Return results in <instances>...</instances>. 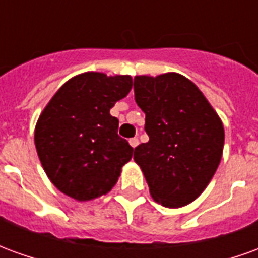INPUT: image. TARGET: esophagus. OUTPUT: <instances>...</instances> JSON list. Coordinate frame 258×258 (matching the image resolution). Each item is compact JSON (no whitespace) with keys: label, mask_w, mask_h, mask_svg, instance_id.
Wrapping results in <instances>:
<instances>
[{"label":"esophagus","mask_w":258,"mask_h":258,"mask_svg":"<svg viewBox=\"0 0 258 258\" xmlns=\"http://www.w3.org/2000/svg\"><path fill=\"white\" fill-rule=\"evenodd\" d=\"M130 145L133 146V148H137L138 146V144H140V141H138V138H131V140L128 141Z\"/></svg>","instance_id":"obj_1"}]
</instances>
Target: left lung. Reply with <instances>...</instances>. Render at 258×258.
Masks as SVG:
<instances>
[{
    "label": "left lung",
    "mask_w": 258,
    "mask_h": 258,
    "mask_svg": "<svg viewBox=\"0 0 258 258\" xmlns=\"http://www.w3.org/2000/svg\"><path fill=\"white\" fill-rule=\"evenodd\" d=\"M137 105L145 113L146 144L134 160L152 198L182 207L199 196L216 173L224 149V125L203 92L178 73L135 76Z\"/></svg>",
    "instance_id": "left-lung-1"
}]
</instances>
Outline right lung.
Returning <instances> with one entry per match:
<instances>
[{
    "instance_id": "right-lung-1",
    "label": "right lung",
    "mask_w": 258,
    "mask_h": 258,
    "mask_svg": "<svg viewBox=\"0 0 258 258\" xmlns=\"http://www.w3.org/2000/svg\"><path fill=\"white\" fill-rule=\"evenodd\" d=\"M131 88V76L87 72L66 81L48 102L34 144L44 171L62 194L87 202L116 185L134 149L117 134L110 109Z\"/></svg>"
}]
</instances>
